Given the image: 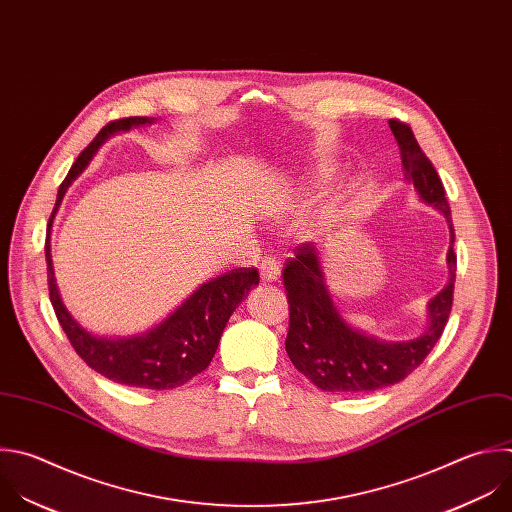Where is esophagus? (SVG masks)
Returning <instances> with one entry per match:
<instances>
[{
  "label": "esophagus",
  "mask_w": 512,
  "mask_h": 512,
  "mask_svg": "<svg viewBox=\"0 0 512 512\" xmlns=\"http://www.w3.org/2000/svg\"><path fill=\"white\" fill-rule=\"evenodd\" d=\"M259 273H261L263 281H277L279 275H281V267H279L275 257L267 255V257H263V261L259 265Z\"/></svg>",
  "instance_id": "1"
}]
</instances>
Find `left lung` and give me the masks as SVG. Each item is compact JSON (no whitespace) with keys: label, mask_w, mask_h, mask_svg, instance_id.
<instances>
[{"label":"left lung","mask_w":512,"mask_h":512,"mask_svg":"<svg viewBox=\"0 0 512 512\" xmlns=\"http://www.w3.org/2000/svg\"><path fill=\"white\" fill-rule=\"evenodd\" d=\"M390 128L400 146L406 179L414 183L424 203L444 213L454 243L450 205L434 164L406 122L390 118ZM448 269V285L430 301L428 329L410 342L386 344L352 329L342 319L325 287L315 245L301 243L283 269L289 303L285 350L291 364L323 392L362 394L402 382L426 360L446 327L456 281V253L452 245Z\"/></svg>","instance_id":"obj_1"}]
</instances>
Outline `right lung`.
<instances>
[{
    "instance_id": "1",
    "label": "right lung",
    "mask_w": 512,
    "mask_h": 512,
    "mask_svg": "<svg viewBox=\"0 0 512 512\" xmlns=\"http://www.w3.org/2000/svg\"><path fill=\"white\" fill-rule=\"evenodd\" d=\"M146 122H152V118L130 116L108 122L96 134V138L80 152L68 177L62 181L46 237L48 289L56 317L64 333L68 335L72 348L94 372L124 386L170 390L187 384L211 364L231 313L249 293V289L253 285H259L257 269H231L221 277L203 283L175 313H170L160 325L152 327L150 331L132 337L108 339L88 333L72 319L60 299L50 253V227L54 215L64 199L66 189L82 173V168L88 164L100 142L116 130H128L130 126Z\"/></svg>"
}]
</instances>
